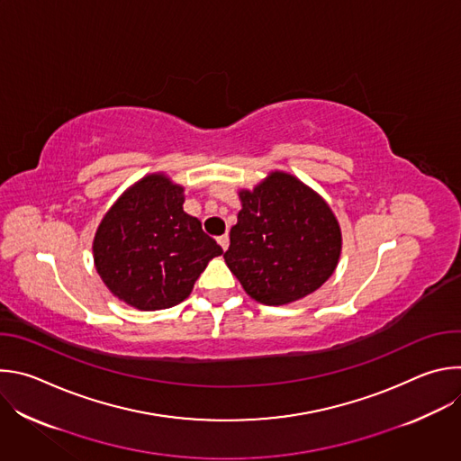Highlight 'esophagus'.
<instances>
[{"label":"esophagus","mask_w":461,"mask_h":461,"mask_svg":"<svg viewBox=\"0 0 461 461\" xmlns=\"http://www.w3.org/2000/svg\"><path fill=\"white\" fill-rule=\"evenodd\" d=\"M217 240H219V244H221V248H222V249H224V251H226V249H228V246H230V237H228V235H226V233H224V235H221V237H219V239H217Z\"/></svg>","instance_id":"1"}]
</instances>
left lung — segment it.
Returning a JSON list of instances; mask_svg holds the SVG:
<instances>
[{"mask_svg":"<svg viewBox=\"0 0 461 461\" xmlns=\"http://www.w3.org/2000/svg\"><path fill=\"white\" fill-rule=\"evenodd\" d=\"M226 265L249 297L286 304L315 292L338 267L341 230L317 193L286 173L240 191Z\"/></svg>","mask_w":461,"mask_h":461,"instance_id":"obj_1","label":"left lung"}]
</instances>
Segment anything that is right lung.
Instances as JSON below:
<instances>
[{"mask_svg":"<svg viewBox=\"0 0 461 461\" xmlns=\"http://www.w3.org/2000/svg\"><path fill=\"white\" fill-rule=\"evenodd\" d=\"M182 204L180 185L149 175L104 217L93 244L95 262L118 299L140 310L175 306L191 294L208 260L222 253Z\"/></svg>","mask_w":461,"mask_h":461,"instance_id":"1","label":"right lung"}]
</instances>
